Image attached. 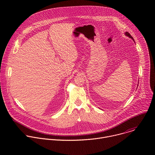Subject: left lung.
I'll list each match as a JSON object with an SVG mask.
<instances>
[{
    "label": "left lung",
    "instance_id": "left-lung-1",
    "mask_svg": "<svg viewBox=\"0 0 155 155\" xmlns=\"http://www.w3.org/2000/svg\"><path fill=\"white\" fill-rule=\"evenodd\" d=\"M124 35H126V36H127L128 37H129L130 38H131V39H132V40H133L134 41V38H132V37L129 34V33H128L127 32H124ZM135 42V41H134ZM138 84H139V83H138Z\"/></svg>",
    "mask_w": 155,
    "mask_h": 155
}]
</instances>
